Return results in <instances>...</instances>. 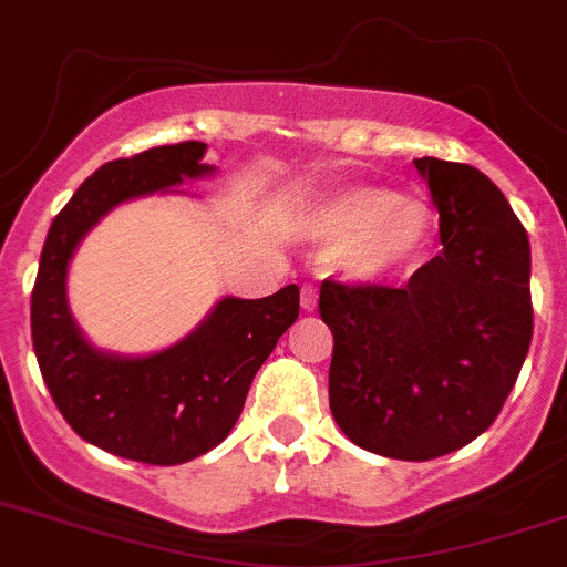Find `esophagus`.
Returning a JSON list of instances; mask_svg holds the SVG:
<instances>
[{
  "instance_id": "1",
  "label": "esophagus",
  "mask_w": 567,
  "mask_h": 567,
  "mask_svg": "<svg viewBox=\"0 0 567 567\" xmlns=\"http://www.w3.org/2000/svg\"><path fill=\"white\" fill-rule=\"evenodd\" d=\"M300 306H303V311L317 309V289L315 287H303V292H300Z\"/></svg>"
}]
</instances>
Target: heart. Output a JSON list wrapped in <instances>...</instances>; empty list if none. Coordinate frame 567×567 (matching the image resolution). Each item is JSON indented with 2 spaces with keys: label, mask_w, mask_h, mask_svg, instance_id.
<instances>
[{
  "label": "heart",
  "mask_w": 567,
  "mask_h": 567,
  "mask_svg": "<svg viewBox=\"0 0 567 567\" xmlns=\"http://www.w3.org/2000/svg\"><path fill=\"white\" fill-rule=\"evenodd\" d=\"M311 234L344 247L342 264L355 280H379L417 258L434 230V212L417 194L355 186L320 199Z\"/></svg>",
  "instance_id": "b5f03b06"
}]
</instances>
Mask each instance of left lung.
<instances>
[{
    "instance_id": "8db88e82",
    "label": "left lung",
    "mask_w": 567,
    "mask_h": 567,
    "mask_svg": "<svg viewBox=\"0 0 567 567\" xmlns=\"http://www.w3.org/2000/svg\"><path fill=\"white\" fill-rule=\"evenodd\" d=\"M440 212L442 250L403 287L326 280L328 401L359 449L425 462L493 425L532 344V250L484 172L414 161Z\"/></svg>"
}]
</instances>
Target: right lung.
<instances>
[{"mask_svg": "<svg viewBox=\"0 0 567 567\" xmlns=\"http://www.w3.org/2000/svg\"><path fill=\"white\" fill-rule=\"evenodd\" d=\"M203 142L153 147L102 164L72 194L47 234L32 287V348L63 420L96 449L147 465H183L230 434L247 390L278 339L298 320L295 284L258 300L223 298L181 342L144 355L89 342L69 311V264L94 225L127 199L177 194L212 177Z\"/></svg>", "mask_w": 567, "mask_h": 567, "instance_id": "1", "label": "right lung"}]
</instances>
